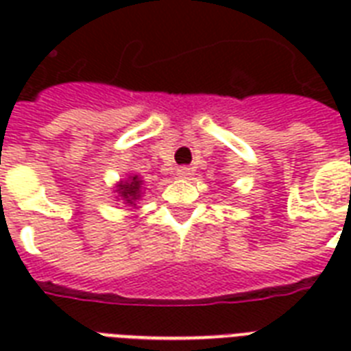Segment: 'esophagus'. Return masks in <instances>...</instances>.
<instances>
[{
	"label": "esophagus",
	"mask_w": 351,
	"mask_h": 351,
	"mask_svg": "<svg viewBox=\"0 0 351 351\" xmlns=\"http://www.w3.org/2000/svg\"><path fill=\"white\" fill-rule=\"evenodd\" d=\"M191 175L193 167H186V165H184V167H178V169H176V176H178V178H189Z\"/></svg>",
	"instance_id": "esophagus-1"
}]
</instances>
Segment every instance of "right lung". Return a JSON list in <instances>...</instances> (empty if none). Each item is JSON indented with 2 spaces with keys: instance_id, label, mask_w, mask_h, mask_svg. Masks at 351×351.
I'll use <instances>...</instances> for the list:
<instances>
[{
  "instance_id": "right-lung-1",
  "label": "right lung",
  "mask_w": 351,
  "mask_h": 351,
  "mask_svg": "<svg viewBox=\"0 0 351 351\" xmlns=\"http://www.w3.org/2000/svg\"><path fill=\"white\" fill-rule=\"evenodd\" d=\"M145 184L138 175H132L129 173L127 178H121L120 182H117L114 186V191L117 193V200H120L121 204H125L127 208H136V202L143 197V191H145Z\"/></svg>"
}]
</instances>
